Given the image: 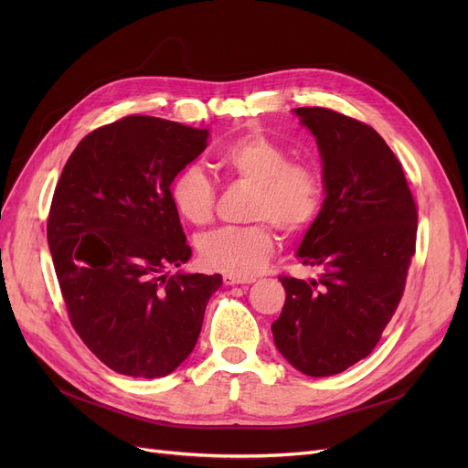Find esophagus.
I'll list each match as a JSON object with an SVG mask.
<instances>
[{"label":"esophagus","instance_id":"1","mask_svg":"<svg viewBox=\"0 0 468 468\" xmlns=\"http://www.w3.org/2000/svg\"><path fill=\"white\" fill-rule=\"evenodd\" d=\"M224 282L228 286H235V284H250L254 282V279H240V277H233V275H224Z\"/></svg>","mask_w":468,"mask_h":468}]
</instances>
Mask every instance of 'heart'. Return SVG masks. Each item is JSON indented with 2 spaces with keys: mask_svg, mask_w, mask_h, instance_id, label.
<instances>
[{
  "mask_svg": "<svg viewBox=\"0 0 468 468\" xmlns=\"http://www.w3.org/2000/svg\"><path fill=\"white\" fill-rule=\"evenodd\" d=\"M216 166L226 178L252 186L250 219L271 221L284 235L303 231L321 210V176L307 165L290 163L284 147L260 131L228 142L216 155ZM170 197L193 226H205L214 216L216 187L199 166L178 172ZM265 221L205 235L199 242L203 263L240 279L256 275L275 250V235Z\"/></svg>",
  "mask_w": 468,
  "mask_h": 468,
  "instance_id": "b5f03b06",
  "label": "heart"
}]
</instances>
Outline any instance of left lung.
<instances>
[{
    "mask_svg": "<svg viewBox=\"0 0 468 468\" xmlns=\"http://www.w3.org/2000/svg\"><path fill=\"white\" fill-rule=\"evenodd\" d=\"M293 113L316 140L326 193L296 256L323 275L279 277L286 302L271 330L296 370L328 378L370 355L395 314L417 208L402 165L372 127L326 108Z\"/></svg>",
    "mask_w": 468,
    "mask_h": 468,
    "instance_id": "8db88e82",
    "label": "left lung"
}]
</instances>
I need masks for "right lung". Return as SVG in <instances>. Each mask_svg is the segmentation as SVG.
<instances>
[{
	"label": "right lung",
	"mask_w": 468,
	"mask_h": 468,
	"mask_svg": "<svg viewBox=\"0 0 468 468\" xmlns=\"http://www.w3.org/2000/svg\"><path fill=\"white\" fill-rule=\"evenodd\" d=\"M208 129L129 115L87 134L57 184L47 239L85 346L113 372L163 378L189 356L221 275L182 273L191 249L170 186Z\"/></svg>",
	"instance_id": "obj_1"
}]
</instances>
